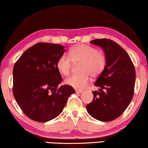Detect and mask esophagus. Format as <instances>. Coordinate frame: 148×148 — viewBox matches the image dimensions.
I'll list each match as a JSON object with an SVG mask.
<instances>
[{
    "mask_svg": "<svg viewBox=\"0 0 148 148\" xmlns=\"http://www.w3.org/2000/svg\"><path fill=\"white\" fill-rule=\"evenodd\" d=\"M76 92H77V93H80V94H81V93H82V90H76Z\"/></svg>",
    "mask_w": 148,
    "mask_h": 148,
    "instance_id": "34e87169",
    "label": "esophagus"
}]
</instances>
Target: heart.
Here are the masks:
<instances>
[{
	"label": "heart",
	"instance_id": "b5f03b06",
	"mask_svg": "<svg viewBox=\"0 0 148 148\" xmlns=\"http://www.w3.org/2000/svg\"><path fill=\"white\" fill-rule=\"evenodd\" d=\"M72 62L79 64V73L73 75L66 80V84L76 89L87 86L90 75L97 77L104 71L107 63L106 54L97 48L79 44L69 49V56L62 54L56 62V67L63 75H68L72 68Z\"/></svg>",
	"mask_w": 148,
	"mask_h": 148
}]
</instances>
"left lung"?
Listing matches in <instances>:
<instances>
[{"instance_id": "obj_1", "label": "left lung", "mask_w": 148, "mask_h": 148, "mask_svg": "<svg viewBox=\"0 0 148 148\" xmlns=\"http://www.w3.org/2000/svg\"><path fill=\"white\" fill-rule=\"evenodd\" d=\"M90 43L103 49L107 63L94 84L99 91H94V99L86 109L96 120L110 121L122 114L133 99L135 68L127 53L115 41L103 38Z\"/></svg>"}]
</instances>
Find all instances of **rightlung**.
Returning a JSON list of instances; mask_svg holds the SVG:
<instances>
[{
    "instance_id": "obj_1",
    "label": "right lung",
    "mask_w": 148,
    "mask_h": 148,
    "mask_svg": "<svg viewBox=\"0 0 148 148\" xmlns=\"http://www.w3.org/2000/svg\"><path fill=\"white\" fill-rule=\"evenodd\" d=\"M65 49L51 43H38L28 49L13 69V94L23 113L34 121L46 122L57 117L75 91L62 81L56 62Z\"/></svg>"
}]
</instances>
